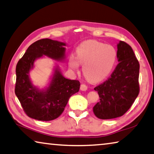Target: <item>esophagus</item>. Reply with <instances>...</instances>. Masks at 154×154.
<instances>
[{
	"instance_id": "1",
	"label": "esophagus",
	"mask_w": 154,
	"mask_h": 154,
	"mask_svg": "<svg viewBox=\"0 0 154 154\" xmlns=\"http://www.w3.org/2000/svg\"><path fill=\"white\" fill-rule=\"evenodd\" d=\"M88 87L85 84H82L80 85V90L81 91H87Z\"/></svg>"
}]
</instances>
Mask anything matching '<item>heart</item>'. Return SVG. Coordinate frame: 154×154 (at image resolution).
I'll list each match as a JSON object with an SVG mask.
<instances>
[{"label":"heart","instance_id":"obj_1","mask_svg":"<svg viewBox=\"0 0 154 154\" xmlns=\"http://www.w3.org/2000/svg\"><path fill=\"white\" fill-rule=\"evenodd\" d=\"M76 57L69 58V65L75 69L83 64L82 72L91 82H99L111 74L117 60V51L111 45L96 40L82 42L75 49Z\"/></svg>","mask_w":154,"mask_h":154}]
</instances>
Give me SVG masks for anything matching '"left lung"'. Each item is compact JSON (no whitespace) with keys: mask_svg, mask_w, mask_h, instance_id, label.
I'll use <instances>...</instances> for the list:
<instances>
[{"mask_svg":"<svg viewBox=\"0 0 154 154\" xmlns=\"http://www.w3.org/2000/svg\"><path fill=\"white\" fill-rule=\"evenodd\" d=\"M119 63L110 76L94 88L99 101L93 113L99 119L122 116L131 108L139 93V63L131 47L124 41L118 45Z\"/></svg>","mask_w":154,"mask_h":154,"instance_id":"obj_1","label":"left lung"}]
</instances>
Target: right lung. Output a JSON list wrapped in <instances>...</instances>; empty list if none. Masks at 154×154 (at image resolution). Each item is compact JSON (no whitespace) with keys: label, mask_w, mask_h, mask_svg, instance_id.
<instances>
[{"label":"right lung","mask_w":154,"mask_h":154,"mask_svg":"<svg viewBox=\"0 0 154 154\" xmlns=\"http://www.w3.org/2000/svg\"><path fill=\"white\" fill-rule=\"evenodd\" d=\"M65 45V43L48 38L38 40L29 46L17 62L15 93L29 118L41 121L56 119L64 111L70 97L79 91V80L66 79L57 69L45 91L34 87L29 80L28 73L35 59L43 55L55 59H63Z\"/></svg>","instance_id":"1"}]
</instances>
